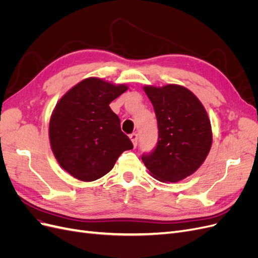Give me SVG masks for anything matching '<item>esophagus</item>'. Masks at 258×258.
Segmentation results:
<instances>
[{
	"label": "esophagus",
	"instance_id": "esophagus-1",
	"mask_svg": "<svg viewBox=\"0 0 258 258\" xmlns=\"http://www.w3.org/2000/svg\"><path fill=\"white\" fill-rule=\"evenodd\" d=\"M130 140H131L132 144H134V146L136 147V146L138 145V135H137V134H132V135H130Z\"/></svg>",
	"mask_w": 258,
	"mask_h": 258
}]
</instances>
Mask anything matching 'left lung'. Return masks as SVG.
I'll return each mask as SVG.
<instances>
[{
  "label": "left lung",
  "instance_id": "obj_1",
  "mask_svg": "<svg viewBox=\"0 0 258 258\" xmlns=\"http://www.w3.org/2000/svg\"><path fill=\"white\" fill-rule=\"evenodd\" d=\"M158 123L155 150L143 155L150 174L163 183H176L204 163L212 145V128L205 106L184 86H144Z\"/></svg>",
  "mask_w": 258,
  "mask_h": 258
}]
</instances>
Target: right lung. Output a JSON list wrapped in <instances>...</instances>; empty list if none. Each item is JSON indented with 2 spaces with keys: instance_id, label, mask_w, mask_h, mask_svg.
I'll list each match as a JSON object with an SVG mask.
<instances>
[{
  "instance_id": "1",
  "label": "right lung",
  "mask_w": 258,
  "mask_h": 258,
  "mask_svg": "<svg viewBox=\"0 0 258 258\" xmlns=\"http://www.w3.org/2000/svg\"><path fill=\"white\" fill-rule=\"evenodd\" d=\"M128 89L98 77H88L70 89L54 106L49 142L60 167L83 182H92L113 169L130 139L110 103Z\"/></svg>"
}]
</instances>
